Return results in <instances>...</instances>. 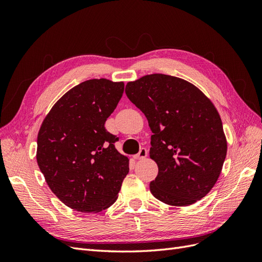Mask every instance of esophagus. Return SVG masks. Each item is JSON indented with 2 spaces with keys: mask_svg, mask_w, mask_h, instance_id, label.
<instances>
[{
  "mask_svg": "<svg viewBox=\"0 0 262 262\" xmlns=\"http://www.w3.org/2000/svg\"><path fill=\"white\" fill-rule=\"evenodd\" d=\"M146 156H147V149L142 147L140 149V152L137 155H134V158H136V160H142V158H145Z\"/></svg>",
  "mask_w": 262,
  "mask_h": 262,
  "instance_id": "obj_1",
  "label": "esophagus"
}]
</instances>
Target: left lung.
<instances>
[{
  "label": "left lung",
  "mask_w": 262,
  "mask_h": 262,
  "mask_svg": "<svg viewBox=\"0 0 262 262\" xmlns=\"http://www.w3.org/2000/svg\"><path fill=\"white\" fill-rule=\"evenodd\" d=\"M125 94L152 130L149 157L158 166L149 190L160 201L187 207L215 185L226 157L223 124L212 101L182 78L149 74Z\"/></svg>",
  "instance_id": "8db88e82"
}]
</instances>
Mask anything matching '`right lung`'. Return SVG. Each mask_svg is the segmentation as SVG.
Instances as JSON below:
<instances>
[{
	"instance_id": "add662e5",
	"label": "right lung",
	"mask_w": 262,
	"mask_h": 262,
	"mask_svg": "<svg viewBox=\"0 0 262 262\" xmlns=\"http://www.w3.org/2000/svg\"><path fill=\"white\" fill-rule=\"evenodd\" d=\"M124 90L123 82L94 78L74 86L55 102L40 126L37 163L51 191L82 213L108 209L129 172L119 140L105 128Z\"/></svg>"
}]
</instances>
